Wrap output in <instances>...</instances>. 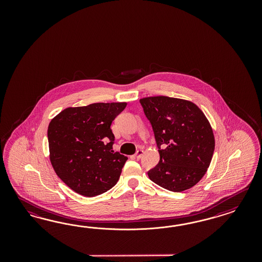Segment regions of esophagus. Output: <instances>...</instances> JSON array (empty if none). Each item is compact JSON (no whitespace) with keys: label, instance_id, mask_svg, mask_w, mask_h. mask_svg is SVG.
Here are the masks:
<instances>
[{"label":"esophagus","instance_id":"obj_1","mask_svg":"<svg viewBox=\"0 0 262 262\" xmlns=\"http://www.w3.org/2000/svg\"><path fill=\"white\" fill-rule=\"evenodd\" d=\"M143 152H144V151H143L142 150H138V151L135 152V158L137 159H141V158H142Z\"/></svg>","mask_w":262,"mask_h":262}]
</instances>
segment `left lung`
<instances>
[{
    "mask_svg": "<svg viewBox=\"0 0 262 262\" xmlns=\"http://www.w3.org/2000/svg\"><path fill=\"white\" fill-rule=\"evenodd\" d=\"M159 148V162L150 180L167 190L182 192L206 174L214 151V135L195 103L166 96L140 99Z\"/></svg>",
    "mask_w": 262,
    "mask_h": 262,
    "instance_id": "left-lung-1",
    "label": "left lung"
}]
</instances>
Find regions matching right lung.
<instances>
[{
    "label": "right lung",
    "mask_w": 262,
    "mask_h": 262,
    "mask_svg": "<svg viewBox=\"0 0 262 262\" xmlns=\"http://www.w3.org/2000/svg\"><path fill=\"white\" fill-rule=\"evenodd\" d=\"M127 103H96L67 107L50 122V160L72 190L94 197L112 188L127 158L112 150V121Z\"/></svg>",
    "instance_id": "right-lung-1"
}]
</instances>
